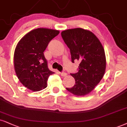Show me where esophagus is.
<instances>
[{"instance_id":"34e87169","label":"esophagus","mask_w":127,"mask_h":127,"mask_svg":"<svg viewBox=\"0 0 127 127\" xmlns=\"http://www.w3.org/2000/svg\"><path fill=\"white\" fill-rule=\"evenodd\" d=\"M60 74L62 76H65L67 75L66 73L65 72H60Z\"/></svg>"}]
</instances>
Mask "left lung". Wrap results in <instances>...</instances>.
Wrapping results in <instances>:
<instances>
[{
  "mask_svg": "<svg viewBox=\"0 0 127 127\" xmlns=\"http://www.w3.org/2000/svg\"><path fill=\"white\" fill-rule=\"evenodd\" d=\"M61 36L70 49L72 62H80L78 72L71 73L75 84L66 89L78 96L87 95L98 85L105 71L106 58L102 45L93 33L82 28L64 31Z\"/></svg>",
  "mask_w": 127,
  "mask_h": 127,
  "instance_id": "left-lung-1",
  "label": "left lung"
}]
</instances>
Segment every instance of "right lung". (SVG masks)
I'll return each instance as SVG.
<instances>
[{
	"mask_svg": "<svg viewBox=\"0 0 127 127\" xmlns=\"http://www.w3.org/2000/svg\"><path fill=\"white\" fill-rule=\"evenodd\" d=\"M59 31L37 28L28 33L19 40L14 54V66L16 75L25 87L38 91L47 87L51 75L43 52L49 42Z\"/></svg>",
	"mask_w": 127,
	"mask_h": 127,
	"instance_id": "1",
	"label": "right lung"
}]
</instances>
